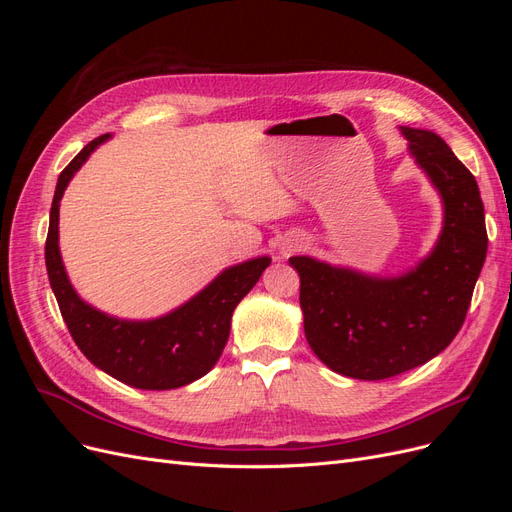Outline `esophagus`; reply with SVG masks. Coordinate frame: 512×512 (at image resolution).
<instances>
[{"label":"esophagus","mask_w":512,"mask_h":512,"mask_svg":"<svg viewBox=\"0 0 512 512\" xmlns=\"http://www.w3.org/2000/svg\"><path fill=\"white\" fill-rule=\"evenodd\" d=\"M294 247H299V243H290V245H284V247H282V254L286 256V254L294 252Z\"/></svg>","instance_id":"obj_1"}]
</instances>
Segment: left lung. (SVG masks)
Returning a JSON list of instances; mask_svg holds the SVG:
<instances>
[{"instance_id":"8db88e82","label":"left lung","mask_w":512,"mask_h":512,"mask_svg":"<svg viewBox=\"0 0 512 512\" xmlns=\"http://www.w3.org/2000/svg\"><path fill=\"white\" fill-rule=\"evenodd\" d=\"M442 198L433 250L399 275H369L312 256L288 262L301 277L309 348L337 374L384 380L427 363L459 333L487 256L485 209L474 175L431 130L399 126Z\"/></svg>"}]
</instances>
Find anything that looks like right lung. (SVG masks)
Segmentation results:
<instances>
[{
	"label": "right lung",
	"mask_w": 512,
	"mask_h": 512,
	"mask_svg": "<svg viewBox=\"0 0 512 512\" xmlns=\"http://www.w3.org/2000/svg\"><path fill=\"white\" fill-rule=\"evenodd\" d=\"M111 134L94 138L57 179L44 260L66 327L87 359L104 374L143 391H168L213 369L228 342L232 312L271 265L258 256L224 269L190 301L160 318L126 320L108 316L79 297L59 252V203L68 183Z\"/></svg>",
	"instance_id": "right-lung-1"
}]
</instances>
